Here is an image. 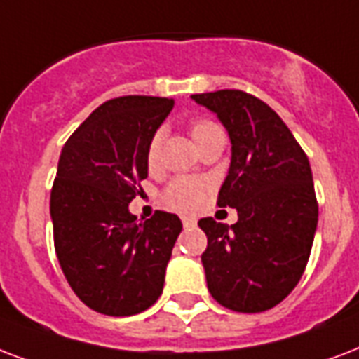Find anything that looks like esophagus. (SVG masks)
Listing matches in <instances>:
<instances>
[{"label": "esophagus", "instance_id": "1", "mask_svg": "<svg viewBox=\"0 0 359 359\" xmlns=\"http://www.w3.org/2000/svg\"><path fill=\"white\" fill-rule=\"evenodd\" d=\"M196 224H198V220L191 218V216H184V218H182V226H184V228H194Z\"/></svg>", "mask_w": 359, "mask_h": 359}]
</instances>
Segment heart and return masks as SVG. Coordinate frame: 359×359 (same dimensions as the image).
Segmentation results:
<instances>
[{
	"label": "heart",
	"instance_id": "obj_1",
	"mask_svg": "<svg viewBox=\"0 0 359 359\" xmlns=\"http://www.w3.org/2000/svg\"><path fill=\"white\" fill-rule=\"evenodd\" d=\"M218 126L210 120H196L191 122L190 131L191 137L196 144L203 139L205 135H209L210 131H215ZM158 154H160V137L156 135L149 144V150H147V160H149V165H154L158 161ZM205 196V184L199 182V180L194 179H175L171 180L165 190L161 194V201L165 207L173 210H179V212H191L196 210L201 205Z\"/></svg>",
	"mask_w": 359,
	"mask_h": 359
}]
</instances>
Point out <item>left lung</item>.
I'll return each mask as SVG.
<instances>
[{"label":"left lung","instance_id":"1","mask_svg":"<svg viewBox=\"0 0 359 359\" xmlns=\"http://www.w3.org/2000/svg\"><path fill=\"white\" fill-rule=\"evenodd\" d=\"M231 141L218 207L237 209L233 226L201 218V254L210 295L237 313L278 305L299 283L318 226L307 154L267 103L241 90L196 94Z\"/></svg>","mask_w":359,"mask_h":359}]
</instances>
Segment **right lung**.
Returning a JSON list of instances; mask_svg holds the SVG:
<instances>
[{
	"label": "right lung",
	"mask_w": 359,
	"mask_h": 359,
	"mask_svg": "<svg viewBox=\"0 0 359 359\" xmlns=\"http://www.w3.org/2000/svg\"><path fill=\"white\" fill-rule=\"evenodd\" d=\"M175 101L124 95L105 101L62 149L50 191L54 248L76 297L107 316L154 305L182 231L177 215L130 212L149 177L147 150Z\"/></svg>",
	"instance_id": "1"
}]
</instances>
